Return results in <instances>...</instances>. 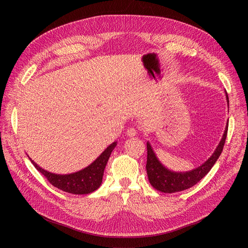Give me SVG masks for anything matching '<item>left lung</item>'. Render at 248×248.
<instances>
[{"label": "left lung", "instance_id": "obj_1", "mask_svg": "<svg viewBox=\"0 0 248 248\" xmlns=\"http://www.w3.org/2000/svg\"><path fill=\"white\" fill-rule=\"evenodd\" d=\"M116 147V141L111 142L98 157L85 168L76 172L68 174H56L49 172L37 165L30 157L28 158L33 163L34 167L41 172L54 187L76 195H84L93 193L97 190L102 183V176L106 165L110 157L111 152Z\"/></svg>", "mask_w": 248, "mask_h": 248}]
</instances>
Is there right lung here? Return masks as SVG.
Listing matches in <instances>:
<instances>
[{"label":"right lung","instance_id":"1","mask_svg":"<svg viewBox=\"0 0 248 248\" xmlns=\"http://www.w3.org/2000/svg\"><path fill=\"white\" fill-rule=\"evenodd\" d=\"M226 138V131L219 141L218 146L214 150L213 154L199 167L187 172H175L169 170L155 154L150 142H147L148 149V166L147 172L151 185L164 193H175L178 191L186 190L199 182L216 163L217 159L223 150V146Z\"/></svg>","mask_w":248,"mask_h":248}]
</instances>
